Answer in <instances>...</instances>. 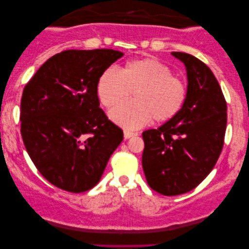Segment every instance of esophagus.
I'll return each mask as SVG.
<instances>
[{"label":"esophagus","instance_id":"1","mask_svg":"<svg viewBox=\"0 0 249 249\" xmlns=\"http://www.w3.org/2000/svg\"><path fill=\"white\" fill-rule=\"evenodd\" d=\"M135 136H137V134H136V132H131V131H128V130H124V139H129V138H131V137H135Z\"/></svg>","mask_w":249,"mask_h":249}]
</instances>
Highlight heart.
<instances>
[{
    "label": "heart",
    "mask_w": 249,
    "mask_h": 249,
    "mask_svg": "<svg viewBox=\"0 0 249 249\" xmlns=\"http://www.w3.org/2000/svg\"><path fill=\"white\" fill-rule=\"evenodd\" d=\"M132 91V100L110 112L111 120L129 130L171 120L181 111L187 98L182 80L172 76L164 63L153 57L132 60L119 70L107 69L96 83V94L103 107L111 108Z\"/></svg>",
    "instance_id": "obj_1"
}]
</instances>
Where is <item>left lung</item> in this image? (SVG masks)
Wrapping results in <instances>:
<instances>
[{
    "label": "left lung",
    "instance_id": "obj_1",
    "mask_svg": "<svg viewBox=\"0 0 249 249\" xmlns=\"http://www.w3.org/2000/svg\"><path fill=\"white\" fill-rule=\"evenodd\" d=\"M171 54L187 71L185 105L161 127L142 132L146 180L165 196L188 193L209 176L222 151L227 128V103L210 68L190 54Z\"/></svg>",
    "mask_w": 249,
    "mask_h": 249
}]
</instances>
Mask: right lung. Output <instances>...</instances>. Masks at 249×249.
Returning <instances> with one entry per match:
<instances>
[{
    "mask_svg": "<svg viewBox=\"0 0 249 249\" xmlns=\"http://www.w3.org/2000/svg\"><path fill=\"white\" fill-rule=\"evenodd\" d=\"M120 51L68 50L37 70L21 97V136L47 181L70 193L96 186L124 132L100 108L96 83Z\"/></svg>",
    "mask_w": 249,
    "mask_h": 249,
    "instance_id": "obj_1",
    "label": "right lung"
}]
</instances>
